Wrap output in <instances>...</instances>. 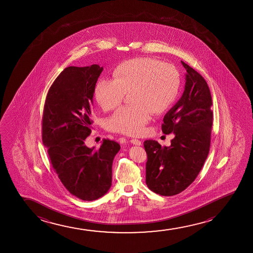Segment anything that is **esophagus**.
<instances>
[{
	"label": "esophagus",
	"mask_w": 253,
	"mask_h": 253,
	"mask_svg": "<svg viewBox=\"0 0 253 253\" xmlns=\"http://www.w3.org/2000/svg\"><path fill=\"white\" fill-rule=\"evenodd\" d=\"M130 142H131L132 144H134V145H142V142H141L140 140H138V139H131Z\"/></svg>",
	"instance_id": "esophagus-1"
}]
</instances>
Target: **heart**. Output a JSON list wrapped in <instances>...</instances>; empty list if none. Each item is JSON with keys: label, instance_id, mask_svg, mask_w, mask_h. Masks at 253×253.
I'll list each match as a JSON object with an SVG mask.
<instances>
[{"label": "heart", "instance_id": "heart-1", "mask_svg": "<svg viewBox=\"0 0 253 253\" xmlns=\"http://www.w3.org/2000/svg\"><path fill=\"white\" fill-rule=\"evenodd\" d=\"M113 80L101 79L94 87V97L104 111L121 104L125 94L130 105L119 108L106 121L111 131L126 135L142 134L151 113L167 111L180 92V75L175 66L152 58H135L118 65Z\"/></svg>", "mask_w": 253, "mask_h": 253}]
</instances>
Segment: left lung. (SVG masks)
Wrapping results in <instances>:
<instances>
[{
    "mask_svg": "<svg viewBox=\"0 0 253 253\" xmlns=\"http://www.w3.org/2000/svg\"><path fill=\"white\" fill-rule=\"evenodd\" d=\"M187 71L183 94L168 111L162 125L165 135L174 134L169 147L147 140L146 184L163 196L185 190L200 173L210 149L212 111L208 84L200 73L181 61Z\"/></svg>",
    "mask_w": 253,
    "mask_h": 253,
    "instance_id": "1",
    "label": "left lung"
}]
</instances>
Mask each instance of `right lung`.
Here are the masks:
<instances>
[{"label":"right lung","mask_w":253,"mask_h":253,"mask_svg":"<svg viewBox=\"0 0 253 253\" xmlns=\"http://www.w3.org/2000/svg\"><path fill=\"white\" fill-rule=\"evenodd\" d=\"M103 69L98 65L66 67L49 89L42 118V142L52 169L71 194L86 201L110 189L112 163L120 150L109 139L98 149L84 145L91 132L94 87Z\"/></svg>","instance_id":"add662e5"}]
</instances>
